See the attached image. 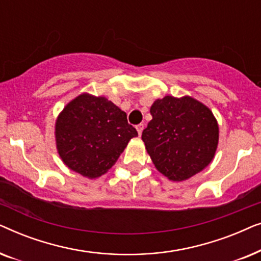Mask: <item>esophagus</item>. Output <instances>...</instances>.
Returning a JSON list of instances; mask_svg holds the SVG:
<instances>
[{"label": "esophagus", "instance_id": "34e87169", "mask_svg": "<svg viewBox=\"0 0 261 261\" xmlns=\"http://www.w3.org/2000/svg\"><path fill=\"white\" fill-rule=\"evenodd\" d=\"M137 130H138V134L141 135V134H142V130H144V124H142V123L138 124V126H137Z\"/></svg>", "mask_w": 261, "mask_h": 261}]
</instances>
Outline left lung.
<instances>
[{
    "instance_id": "8db88e82",
    "label": "left lung",
    "mask_w": 261,
    "mask_h": 261,
    "mask_svg": "<svg viewBox=\"0 0 261 261\" xmlns=\"http://www.w3.org/2000/svg\"><path fill=\"white\" fill-rule=\"evenodd\" d=\"M152 120L141 139L155 169L172 181H183L213 162L219 123L212 110L191 96H165L153 102Z\"/></svg>"
}]
</instances>
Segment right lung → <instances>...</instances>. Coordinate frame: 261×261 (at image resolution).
I'll return each instance as SVG.
<instances>
[{
	"label": "right lung",
	"instance_id": "obj_1",
	"mask_svg": "<svg viewBox=\"0 0 261 261\" xmlns=\"http://www.w3.org/2000/svg\"><path fill=\"white\" fill-rule=\"evenodd\" d=\"M55 137L62 162L71 171L95 179L115 165L138 132L112 101L83 92L59 113Z\"/></svg>",
	"mask_w": 261,
	"mask_h": 261
}]
</instances>
